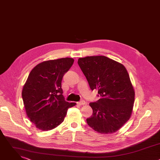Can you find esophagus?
I'll list each match as a JSON object with an SVG mask.
<instances>
[{"mask_svg":"<svg viewBox=\"0 0 160 160\" xmlns=\"http://www.w3.org/2000/svg\"><path fill=\"white\" fill-rule=\"evenodd\" d=\"M77 104H78V105H80V106H82V105H84V104H86V102H85V101H80V102H77Z\"/></svg>","mask_w":160,"mask_h":160,"instance_id":"esophagus-1","label":"esophagus"}]
</instances>
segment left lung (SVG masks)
<instances>
[{
	"mask_svg": "<svg viewBox=\"0 0 160 160\" xmlns=\"http://www.w3.org/2000/svg\"><path fill=\"white\" fill-rule=\"evenodd\" d=\"M78 64L90 88L98 90L101 96L90 102L92 115L87 123L104 134L116 132L130 119L133 111L135 91L125 67L103 56L79 58Z\"/></svg>",
	"mask_w": 160,
	"mask_h": 160,
	"instance_id": "obj_1",
	"label": "left lung"
}]
</instances>
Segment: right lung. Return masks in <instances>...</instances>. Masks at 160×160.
Segmentation results:
<instances>
[{
	"instance_id": "add662e5",
	"label": "right lung",
	"mask_w": 160,
	"mask_h": 160,
	"mask_svg": "<svg viewBox=\"0 0 160 160\" xmlns=\"http://www.w3.org/2000/svg\"><path fill=\"white\" fill-rule=\"evenodd\" d=\"M73 62L70 58L43 61L33 68L23 85L22 98L27 117L40 130L59 126L68 109L76 105L64 100L61 88L63 75Z\"/></svg>"
}]
</instances>
